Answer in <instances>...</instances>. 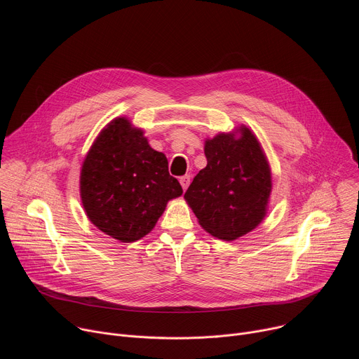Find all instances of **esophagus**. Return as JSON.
<instances>
[{"label":"esophagus","instance_id":"obj_1","mask_svg":"<svg viewBox=\"0 0 359 359\" xmlns=\"http://www.w3.org/2000/svg\"><path fill=\"white\" fill-rule=\"evenodd\" d=\"M179 182H180V184H182L183 190H186V189L189 187V184H190V175H184V176H182V177L179 179Z\"/></svg>","mask_w":359,"mask_h":359}]
</instances>
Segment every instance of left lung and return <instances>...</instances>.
<instances>
[{
	"label": "left lung",
	"mask_w": 359,
	"mask_h": 359,
	"mask_svg": "<svg viewBox=\"0 0 359 359\" xmlns=\"http://www.w3.org/2000/svg\"><path fill=\"white\" fill-rule=\"evenodd\" d=\"M204 155L208 166L194 176L184 198L204 230L222 240H236L257 227L267 213L271 193L267 158L245 126L208 139Z\"/></svg>",
	"instance_id": "left-lung-1"
}]
</instances>
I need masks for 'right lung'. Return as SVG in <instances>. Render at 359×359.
<instances>
[{
  "label": "right lung",
  "mask_w": 359,
  "mask_h": 359,
  "mask_svg": "<svg viewBox=\"0 0 359 359\" xmlns=\"http://www.w3.org/2000/svg\"><path fill=\"white\" fill-rule=\"evenodd\" d=\"M81 200L88 219L105 234L132 243L151 231L169 200L182 196L168 159L151 149L126 118L102 129L81 169Z\"/></svg>",
  "instance_id": "add662e5"
}]
</instances>
